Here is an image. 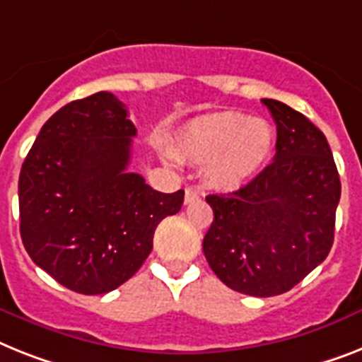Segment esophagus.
I'll return each mask as SVG.
<instances>
[{"label":"esophagus","mask_w":362,"mask_h":362,"mask_svg":"<svg viewBox=\"0 0 362 362\" xmlns=\"http://www.w3.org/2000/svg\"><path fill=\"white\" fill-rule=\"evenodd\" d=\"M196 199H199V192L198 190H196V188H187V190H185V203H192V202H196Z\"/></svg>","instance_id":"34e87169"}]
</instances>
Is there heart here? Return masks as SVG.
<instances>
[{"instance_id": "b5f03b06", "label": "heart", "mask_w": 362, "mask_h": 362, "mask_svg": "<svg viewBox=\"0 0 362 362\" xmlns=\"http://www.w3.org/2000/svg\"><path fill=\"white\" fill-rule=\"evenodd\" d=\"M274 129L268 122L244 112H214L188 124L177 139V153L205 164L213 187L231 190L252 177L270 157Z\"/></svg>"}]
</instances>
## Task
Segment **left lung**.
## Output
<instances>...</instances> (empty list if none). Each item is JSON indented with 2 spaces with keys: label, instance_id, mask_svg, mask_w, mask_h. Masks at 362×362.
<instances>
[{
  "label": "left lung",
  "instance_id": "left-lung-1",
  "mask_svg": "<svg viewBox=\"0 0 362 362\" xmlns=\"http://www.w3.org/2000/svg\"><path fill=\"white\" fill-rule=\"evenodd\" d=\"M262 103L277 127L274 160L235 192L207 196L214 220L203 238L218 279L257 298L291 291L324 261L340 199L324 133L281 101Z\"/></svg>",
  "mask_w": 362,
  "mask_h": 362
}]
</instances>
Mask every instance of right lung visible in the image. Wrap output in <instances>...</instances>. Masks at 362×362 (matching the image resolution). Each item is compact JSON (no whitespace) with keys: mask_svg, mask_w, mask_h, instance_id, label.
<instances>
[{"mask_svg":"<svg viewBox=\"0 0 362 362\" xmlns=\"http://www.w3.org/2000/svg\"><path fill=\"white\" fill-rule=\"evenodd\" d=\"M136 127L115 94L98 92L42 125L18 181L20 235L35 264L79 294H105L133 277L160 220L185 192H157L127 172Z\"/></svg>","mask_w":362,"mask_h":362,"instance_id":"right-lung-1","label":"right lung"}]
</instances>
